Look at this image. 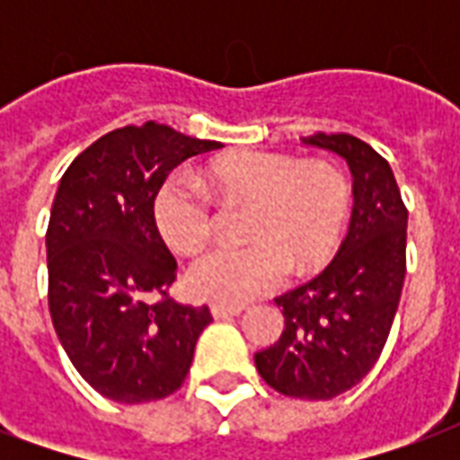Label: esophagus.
<instances>
[{"label":"esophagus","mask_w":460,"mask_h":460,"mask_svg":"<svg viewBox=\"0 0 460 460\" xmlns=\"http://www.w3.org/2000/svg\"><path fill=\"white\" fill-rule=\"evenodd\" d=\"M243 305H224V303H211V315L214 318H231V315H239L243 313Z\"/></svg>","instance_id":"1"}]
</instances>
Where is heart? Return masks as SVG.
Segmentation results:
<instances>
[{"label": "heart", "mask_w": 460, "mask_h": 460, "mask_svg": "<svg viewBox=\"0 0 460 460\" xmlns=\"http://www.w3.org/2000/svg\"><path fill=\"white\" fill-rule=\"evenodd\" d=\"M200 184L172 172L152 201L162 239L177 253H197L217 226L214 199L251 204L246 246H217L191 263L190 288L201 298L243 305L280 288L290 270L323 269L345 234L352 190L330 160H300L288 152L246 150L207 164Z\"/></svg>", "instance_id": "1"}]
</instances>
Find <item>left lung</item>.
I'll return each mask as SVG.
<instances>
[{"label": "left lung", "mask_w": 460, "mask_h": 460, "mask_svg": "<svg viewBox=\"0 0 460 460\" xmlns=\"http://www.w3.org/2000/svg\"><path fill=\"white\" fill-rule=\"evenodd\" d=\"M303 142L347 160L352 219L328 269L276 298L286 328L253 359L276 392L318 402L359 385L385 349L404 286L406 207L389 162L367 142L347 132H313Z\"/></svg>", "instance_id": "left-lung-1"}]
</instances>
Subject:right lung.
<instances>
[{
	"mask_svg": "<svg viewBox=\"0 0 460 460\" xmlns=\"http://www.w3.org/2000/svg\"><path fill=\"white\" fill-rule=\"evenodd\" d=\"M221 142L145 122L108 132L64 172L46 229L49 310L78 375L98 394L142 404L177 392L207 305L170 298L177 261L152 201L180 162Z\"/></svg>",
	"mask_w": 460,
	"mask_h": 460,
	"instance_id": "right-lung-1",
	"label": "right lung"
}]
</instances>
